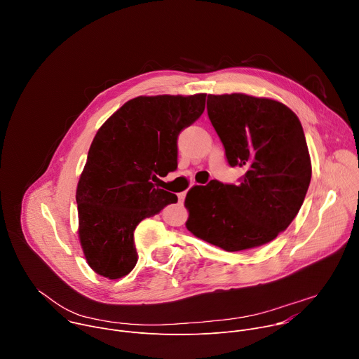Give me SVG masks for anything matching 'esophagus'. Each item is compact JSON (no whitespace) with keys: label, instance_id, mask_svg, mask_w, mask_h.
<instances>
[{"label":"esophagus","instance_id":"34e87169","mask_svg":"<svg viewBox=\"0 0 359 359\" xmlns=\"http://www.w3.org/2000/svg\"><path fill=\"white\" fill-rule=\"evenodd\" d=\"M184 197H186V193H180V194H179V203H180V204H183Z\"/></svg>","mask_w":359,"mask_h":359}]
</instances>
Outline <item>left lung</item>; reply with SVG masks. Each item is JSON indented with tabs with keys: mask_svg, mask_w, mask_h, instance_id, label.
<instances>
[{
	"mask_svg": "<svg viewBox=\"0 0 359 359\" xmlns=\"http://www.w3.org/2000/svg\"><path fill=\"white\" fill-rule=\"evenodd\" d=\"M209 119L238 184L213 180L184 200L186 227L226 251L259 247L294 220L311 182V159L297 115L284 104L245 93L208 96Z\"/></svg>",
	"mask_w": 359,
	"mask_h": 359,
	"instance_id": "obj_1",
	"label": "left lung"
}]
</instances>
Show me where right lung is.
<instances>
[{"instance_id": "add662e5", "label": "right lung", "mask_w": 359, "mask_h": 359, "mask_svg": "<svg viewBox=\"0 0 359 359\" xmlns=\"http://www.w3.org/2000/svg\"><path fill=\"white\" fill-rule=\"evenodd\" d=\"M204 105L206 93L137 96L96 132L76 187L79 241L96 274H129L137 263L136 226L177 201L155 182L177 169V136Z\"/></svg>"}]
</instances>
